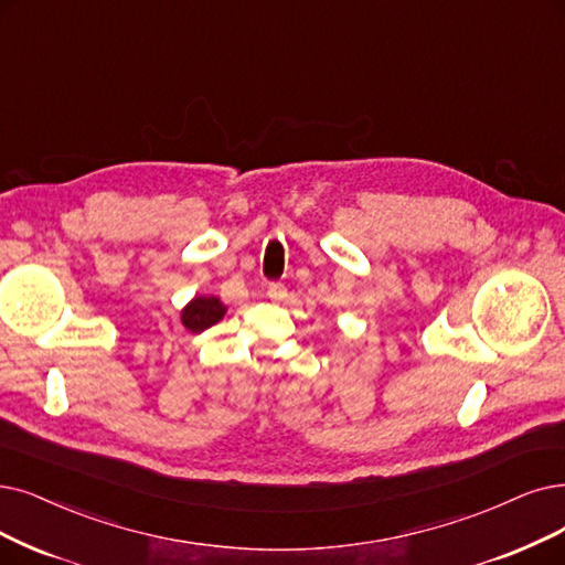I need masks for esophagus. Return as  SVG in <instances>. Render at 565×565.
<instances>
[{"instance_id": "1", "label": "esophagus", "mask_w": 565, "mask_h": 565, "mask_svg": "<svg viewBox=\"0 0 565 565\" xmlns=\"http://www.w3.org/2000/svg\"><path fill=\"white\" fill-rule=\"evenodd\" d=\"M266 295H268V299L280 301V299L287 297V287L282 282H270L268 289H266Z\"/></svg>"}]
</instances>
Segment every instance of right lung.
<instances>
[{
  "instance_id": "right-lung-1",
  "label": "right lung",
  "mask_w": 565,
  "mask_h": 565,
  "mask_svg": "<svg viewBox=\"0 0 565 565\" xmlns=\"http://www.w3.org/2000/svg\"><path fill=\"white\" fill-rule=\"evenodd\" d=\"M224 315V306L217 297H196L183 308V324L192 333L206 331L209 327L217 324Z\"/></svg>"
}]
</instances>
